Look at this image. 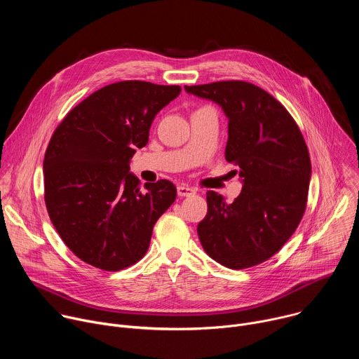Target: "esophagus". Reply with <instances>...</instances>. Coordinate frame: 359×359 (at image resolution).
Returning <instances> with one entry per match:
<instances>
[{"mask_svg": "<svg viewBox=\"0 0 359 359\" xmlns=\"http://www.w3.org/2000/svg\"><path fill=\"white\" fill-rule=\"evenodd\" d=\"M177 194L180 197H189V196H193L196 194V190L193 187H189V186H177Z\"/></svg>", "mask_w": 359, "mask_h": 359, "instance_id": "34e87169", "label": "esophagus"}]
</instances>
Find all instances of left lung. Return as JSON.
I'll return each instance as SVG.
<instances>
[{
  "label": "left lung",
  "instance_id": "obj_1",
  "mask_svg": "<svg viewBox=\"0 0 359 359\" xmlns=\"http://www.w3.org/2000/svg\"><path fill=\"white\" fill-rule=\"evenodd\" d=\"M215 100L229 118L226 161L240 168L243 190L233 203L208 191L197 226L210 257L231 270L264 263L298 227L309 198L311 161L290 112L257 85L220 81L184 86Z\"/></svg>",
  "mask_w": 359,
  "mask_h": 359
}]
</instances>
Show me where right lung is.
I'll use <instances>...</instances> for the list:
<instances>
[{"mask_svg":"<svg viewBox=\"0 0 359 359\" xmlns=\"http://www.w3.org/2000/svg\"><path fill=\"white\" fill-rule=\"evenodd\" d=\"M179 85L121 81L97 89L68 112L43 159L45 206L60 237L82 262L119 271L146 254L153 226L176 200L169 180L129 173L156 114Z\"/></svg>","mask_w":359,"mask_h":359,"instance_id":"right-lung-1","label":"right lung"}]
</instances>
